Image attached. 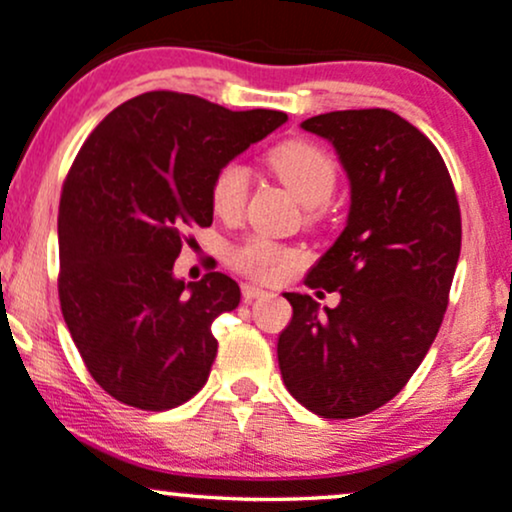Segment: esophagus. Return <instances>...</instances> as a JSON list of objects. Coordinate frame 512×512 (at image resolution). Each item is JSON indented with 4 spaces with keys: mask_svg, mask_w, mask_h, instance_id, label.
I'll list each match as a JSON object with an SVG mask.
<instances>
[{
    "mask_svg": "<svg viewBox=\"0 0 512 512\" xmlns=\"http://www.w3.org/2000/svg\"><path fill=\"white\" fill-rule=\"evenodd\" d=\"M262 296H267L265 289H260V286H255V284H243V299L245 301L262 299Z\"/></svg>",
    "mask_w": 512,
    "mask_h": 512,
    "instance_id": "34e87169",
    "label": "esophagus"
}]
</instances>
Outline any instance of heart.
Here are the masks:
<instances>
[{
	"label": "heart",
	"mask_w": 512,
	"mask_h": 512,
	"mask_svg": "<svg viewBox=\"0 0 512 512\" xmlns=\"http://www.w3.org/2000/svg\"><path fill=\"white\" fill-rule=\"evenodd\" d=\"M267 165L274 177L289 189L303 206H311L316 216V206L325 204L338 184V165L323 148L311 140H286L269 150ZM247 201V170L240 162H226L218 167L211 182V209L223 221H235L245 209ZM230 265L247 277L274 279L286 267L299 260L294 250L282 247L262 235H250L243 243L233 245L228 252Z\"/></svg>",
	"instance_id": "heart-1"
}]
</instances>
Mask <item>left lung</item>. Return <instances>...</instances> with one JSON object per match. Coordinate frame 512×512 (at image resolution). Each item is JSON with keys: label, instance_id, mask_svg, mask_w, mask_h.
<instances>
[{"label": "left lung", "instance_id": "obj_1", "mask_svg": "<svg viewBox=\"0 0 512 512\" xmlns=\"http://www.w3.org/2000/svg\"><path fill=\"white\" fill-rule=\"evenodd\" d=\"M330 140L350 179L347 226L308 272L340 291L320 311L308 294L279 335L284 386L323 418H357L408 384L445 318L462 250V213L445 160L389 109L330 111L301 123Z\"/></svg>", "mask_w": 512, "mask_h": 512}]
</instances>
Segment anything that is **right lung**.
<instances>
[{
  "instance_id": "add662e5",
  "label": "right lung",
  "mask_w": 512,
  "mask_h": 512,
  "mask_svg": "<svg viewBox=\"0 0 512 512\" xmlns=\"http://www.w3.org/2000/svg\"><path fill=\"white\" fill-rule=\"evenodd\" d=\"M286 121L179 92L116 106L77 153L58 213L60 308L94 381L140 411L182 406L206 384L211 323L240 303L221 272L184 284L174 260L213 221L211 182ZM189 243V240H187Z\"/></svg>"
}]
</instances>
